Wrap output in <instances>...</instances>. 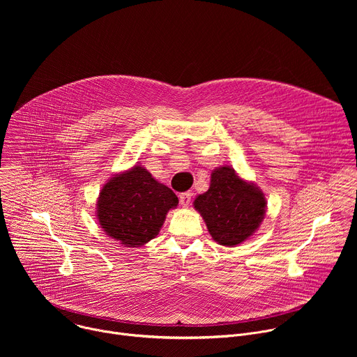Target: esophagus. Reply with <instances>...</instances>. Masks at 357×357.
I'll return each mask as SVG.
<instances>
[{
    "label": "esophagus",
    "mask_w": 357,
    "mask_h": 357,
    "mask_svg": "<svg viewBox=\"0 0 357 357\" xmlns=\"http://www.w3.org/2000/svg\"><path fill=\"white\" fill-rule=\"evenodd\" d=\"M190 197H192V193L190 192H183L179 195V202L182 206H188L190 203Z\"/></svg>",
    "instance_id": "34e87169"
}]
</instances>
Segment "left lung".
<instances>
[{"instance_id": "obj_1", "label": "left lung", "mask_w": 357, "mask_h": 357, "mask_svg": "<svg viewBox=\"0 0 357 357\" xmlns=\"http://www.w3.org/2000/svg\"><path fill=\"white\" fill-rule=\"evenodd\" d=\"M266 206L263 190L241 179L230 167L216 168L209 189L193 202L212 238L227 247L237 245L256 233L264 219Z\"/></svg>"}]
</instances>
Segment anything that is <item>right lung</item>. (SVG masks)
Returning a JSON list of instances; mask_svg holds the SVG:
<instances>
[{
  "label": "right lung",
  "mask_w": 357,
  "mask_h": 357,
  "mask_svg": "<svg viewBox=\"0 0 357 357\" xmlns=\"http://www.w3.org/2000/svg\"><path fill=\"white\" fill-rule=\"evenodd\" d=\"M178 206L176 195L141 165L107 181L97 197V219L105 233L141 247L160 233L167 213Z\"/></svg>",
  "instance_id": "add662e5"
}]
</instances>
